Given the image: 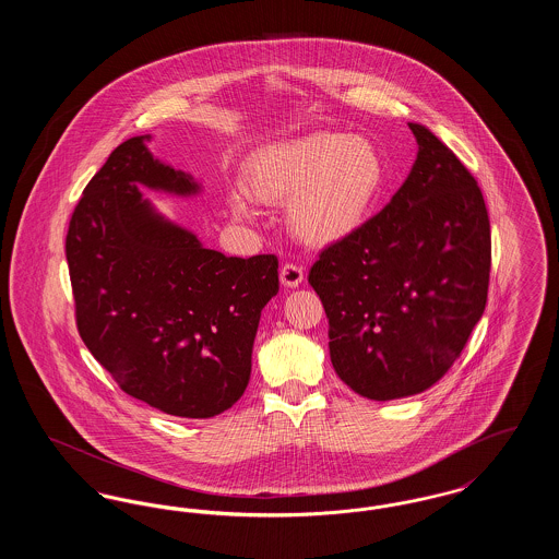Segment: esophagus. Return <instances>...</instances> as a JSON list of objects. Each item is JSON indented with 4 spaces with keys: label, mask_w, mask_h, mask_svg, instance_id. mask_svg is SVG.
Here are the masks:
<instances>
[{
    "label": "esophagus",
    "mask_w": 559,
    "mask_h": 559,
    "mask_svg": "<svg viewBox=\"0 0 559 559\" xmlns=\"http://www.w3.org/2000/svg\"><path fill=\"white\" fill-rule=\"evenodd\" d=\"M281 283L289 289H295L304 283V267L297 264H285L281 267Z\"/></svg>",
    "instance_id": "obj_1"
}]
</instances>
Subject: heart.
Masks as SVG:
<instances>
[{"instance_id": "1", "label": "heart", "mask_w": 559, "mask_h": 559, "mask_svg": "<svg viewBox=\"0 0 559 559\" xmlns=\"http://www.w3.org/2000/svg\"><path fill=\"white\" fill-rule=\"evenodd\" d=\"M242 185L262 203H287L293 235L326 247L365 226L385 187V165L367 138L314 132L258 148L242 167ZM228 207L240 219L253 217L237 192Z\"/></svg>"}]
</instances>
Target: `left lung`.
Wrapping results in <instances>:
<instances>
[{
    "mask_svg": "<svg viewBox=\"0 0 559 559\" xmlns=\"http://www.w3.org/2000/svg\"><path fill=\"white\" fill-rule=\"evenodd\" d=\"M392 201L310 270L333 369L356 394L396 400L444 377L484 314L490 222L476 178L426 126Z\"/></svg>",
    "mask_w": 559,
    "mask_h": 559,
    "instance_id": "left-lung-1",
    "label": "left lung"
}]
</instances>
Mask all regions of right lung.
I'll return each instance as SVG.
<instances>
[{"mask_svg": "<svg viewBox=\"0 0 559 559\" xmlns=\"http://www.w3.org/2000/svg\"><path fill=\"white\" fill-rule=\"evenodd\" d=\"M151 135L119 144L90 180L67 235L81 340L119 388L160 413L207 419L251 377L262 310L278 293L276 255L226 258L160 215L142 188L201 187L151 155Z\"/></svg>", "mask_w": 559, "mask_h": 559, "instance_id": "right-lung-1", "label": "right lung"}]
</instances>
